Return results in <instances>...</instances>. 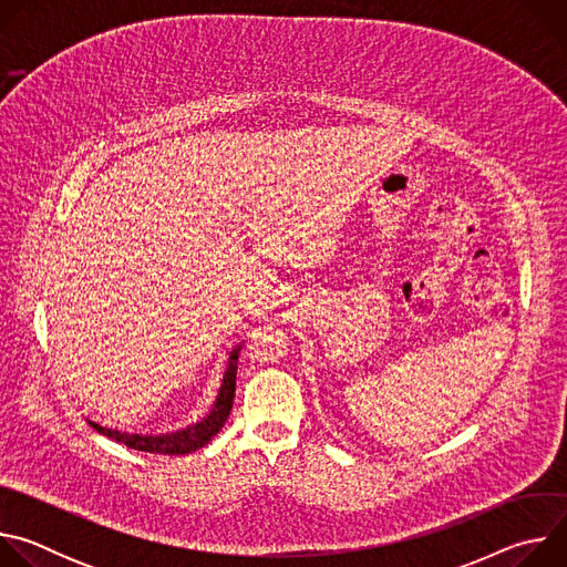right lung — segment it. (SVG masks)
<instances>
[{"label": "right lung", "instance_id": "add662e5", "mask_svg": "<svg viewBox=\"0 0 567 567\" xmlns=\"http://www.w3.org/2000/svg\"><path fill=\"white\" fill-rule=\"evenodd\" d=\"M237 354H239V346L230 352L228 357V365L221 379V388L217 392V399L213 403L210 413L175 433H164V435H138V433H121V431H112L107 426H101L96 422H90V426H94L99 433L134 449V451H145V453H158V455H186L193 453L202 446H206L224 426V422L228 420V413L233 409V396H235V377H237Z\"/></svg>", "mask_w": 567, "mask_h": 567}]
</instances>
